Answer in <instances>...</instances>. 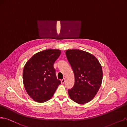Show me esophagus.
I'll return each mask as SVG.
<instances>
[{
  "instance_id": "34e87169",
  "label": "esophagus",
  "mask_w": 127,
  "mask_h": 127,
  "mask_svg": "<svg viewBox=\"0 0 127 127\" xmlns=\"http://www.w3.org/2000/svg\"><path fill=\"white\" fill-rule=\"evenodd\" d=\"M65 81V79H63L62 80H61V84H64V82Z\"/></svg>"
}]
</instances>
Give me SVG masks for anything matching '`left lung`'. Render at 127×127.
Instances as JSON below:
<instances>
[{"instance_id":"left-lung-1","label":"left lung","mask_w":127,"mask_h":127,"mask_svg":"<svg viewBox=\"0 0 127 127\" xmlns=\"http://www.w3.org/2000/svg\"><path fill=\"white\" fill-rule=\"evenodd\" d=\"M66 56L74 71L75 84L68 90L70 98L79 104L91 101L101 85V65L91 53L79 49L66 51Z\"/></svg>"}]
</instances>
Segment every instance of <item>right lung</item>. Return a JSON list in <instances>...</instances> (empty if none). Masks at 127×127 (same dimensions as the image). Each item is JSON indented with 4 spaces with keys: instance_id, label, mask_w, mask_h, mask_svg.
<instances>
[{
    "instance_id": "1",
    "label": "right lung",
    "mask_w": 127,
    "mask_h": 127,
    "mask_svg": "<svg viewBox=\"0 0 127 127\" xmlns=\"http://www.w3.org/2000/svg\"><path fill=\"white\" fill-rule=\"evenodd\" d=\"M60 54V50L46 49L35 53L26 63L23 73L24 85L28 94L36 102L48 101L61 84L53 67Z\"/></svg>"
}]
</instances>
